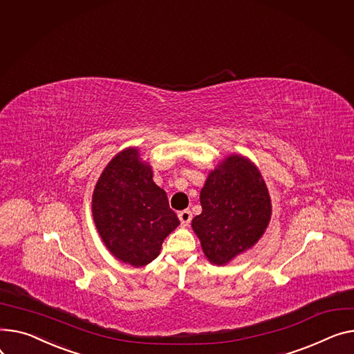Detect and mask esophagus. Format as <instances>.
<instances>
[{
    "instance_id": "obj_1",
    "label": "esophagus",
    "mask_w": 354,
    "mask_h": 354,
    "mask_svg": "<svg viewBox=\"0 0 354 354\" xmlns=\"http://www.w3.org/2000/svg\"><path fill=\"white\" fill-rule=\"evenodd\" d=\"M178 218H179V221H180V225L185 227V226H187L191 223V221H192V214H191V210H182V212H179L178 214Z\"/></svg>"
}]
</instances>
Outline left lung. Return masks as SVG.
I'll return each instance as SVG.
<instances>
[{
	"instance_id": "left-lung-1",
	"label": "left lung",
	"mask_w": 354,
	"mask_h": 354,
	"mask_svg": "<svg viewBox=\"0 0 354 354\" xmlns=\"http://www.w3.org/2000/svg\"><path fill=\"white\" fill-rule=\"evenodd\" d=\"M202 214L192 221L210 263L225 266L266 232L272 201L265 179L246 156L232 153L212 169L201 191Z\"/></svg>"
}]
</instances>
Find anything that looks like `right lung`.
Returning <instances> with one entry per match:
<instances>
[{
	"mask_svg": "<svg viewBox=\"0 0 354 354\" xmlns=\"http://www.w3.org/2000/svg\"><path fill=\"white\" fill-rule=\"evenodd\" d=\"M152 178L149 162L129 147L108 162L92 194V216L104 245L133 268L156 259L163 239L180 223Z\"/></svg>",
	"mask_w": 354,
	"mask_h": 354,
	"instance_id": "add662e5",
	"label": "right lung"
}]
</instances>
